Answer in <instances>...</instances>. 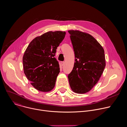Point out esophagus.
<instances>
[{
  "instance_id": "34e87169",
  "label": "esophagus",
  "mask_w": 127,
  "mask_h": 127,
  "mask_svg": "<svg viewBox=\"0 0 127 127\" xmlns=\"http://www.w3.org/2000/svg\"><path fill=\"white\" fill-rule=\"evenodd\" d=\"M64 63H65V62H63V61L61 62V64L62 66H63V65H64Z\"/></svg>"
}]
</instances>
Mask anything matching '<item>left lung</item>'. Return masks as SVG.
<instances>
[{
  "mask_svg": "<svg viewBox=\"0 0 127 127\" xmlns=\"http://www.w3.org/2000/svg\"><path fill=\"white\" fill-rule=\"evenodd\" d=\"M75 62L68 75L70 87L78 94L90 91L101 77L106 66L104 50L91 35L78 30H69Z\"/></svg>",
  "mask_w": 127,
  "mask_h": 127,
  "instance_id": "8db88e82",
  "label": "left lung"
}]
</instances>
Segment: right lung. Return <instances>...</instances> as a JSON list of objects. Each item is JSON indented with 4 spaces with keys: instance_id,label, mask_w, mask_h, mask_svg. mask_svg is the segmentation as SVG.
I'll return each mask as SVG.
<instances>
[{
    "instance_id": "right-lung-1",
    "label": "right lung",
    "mask_w": 127,
    "mask_h": 127,
    "mask_svg": "<svg viewBox=\"0 0 127 127\" xmlns=\"http://www.w3.org/2000/svg\"><path fill=\"white\" fill-rule=\"evenodd\" d=\"M65 34L60 31L46 32L35 38L24 52V74L31 85L40 91H50L55 85L60 67L54 56Z\"/></svg>"
}]
</instances>
